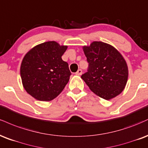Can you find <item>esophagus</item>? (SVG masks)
<instances>
[{
	"instance_id": "34e87169",
	"label": "esophagus",
	"mask_w": 148,
	"mask_h": 148,
	"mask_svg": "<svg viewBox=\"0 0 148 148\" xmlns=\"http://www.w3.org/2000/svg\"><path fill=\"white\" fill-rule=\"evenodd\" d=\"M82 73V71L81 69H79V70L75 73V74L77 75H81Z\"/></svg>"
}]
</instances>
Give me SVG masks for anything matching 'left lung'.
<instances>
[{
	"instance_id": "obj_1",
	"label": "left lung",
	"mask_w": 148,
	"mask_h": 148,
	"mask_svg": "<svg viewBox=\"0 0 148 148\" xmlns=\"http://www.w3.org/2000/svg\"><path fill=\"white\" fill-rule=\"evenodd\" d=\"M88 63V71L81 76L95 94L110 100L124 90L128 79V67L124 57L114 46L93 41L83 46Z\"/></svg>"
}]
</instances>
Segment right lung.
<instances>
[{"label":"right lung","instance_id":"add662e5","mask_svg":"<svg viewBox=\"0 0 148 148\" xmlns=\"http://www.w3.org/2000/svg\"><path fill=\"white\" fill-rule=\"evenodd\" d=\"M68 48L56 41L37 45L23 59L20 73L27 93L40 101H50L63 91L71 73L62 56Z\"/></svg>","mask_w":148,"mask_h":148}]
</instances>
